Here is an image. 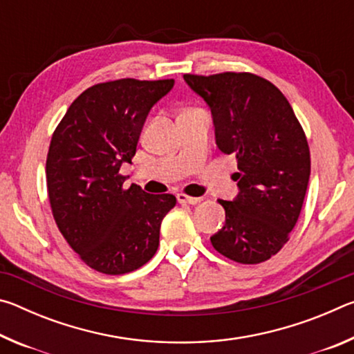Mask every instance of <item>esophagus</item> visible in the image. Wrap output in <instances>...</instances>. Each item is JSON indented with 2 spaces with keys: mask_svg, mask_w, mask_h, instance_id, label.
Listing matches in <instances>:
<instances>
[{
  "mask_svg": "<svg viewBox=\"0 0 354 354\" xmlns=\"http://www.w3.org/2000/svg\"><path fill=\"white\" fill-rule=\"evenodd\" d=\"M176 198L179 203H181V205H198V203L201 201V198H196V196H189L185 194H178Z\"/></svg>",
  "mask_w": 354,
  "mask_h": 354,
  "instance_id": "34e87169",
  "label": "esophagus"
}]
</instances>
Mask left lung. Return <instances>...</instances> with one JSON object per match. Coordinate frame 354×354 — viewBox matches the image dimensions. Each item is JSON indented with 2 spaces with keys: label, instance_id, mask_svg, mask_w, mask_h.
<instances>
[{
  "label": "left lung",
  "instance_id": "left-lung-1",
  "mask_svg": "<svg viewBox=\"0 0 354 354\" xmlns=\"http://www.w3.org/2000/svg\"><path fill=\"white\" fill-rule=\"evenodd\" d=\"M184 81L211 109L220 151L237 159L239 194L218 201L226 220L212 247L241 263L270 259L289 241L306 195L310 154L301 124L279 88L257 75H184Z\"/></svg>",
  "mask_w": 354,
  "mask_h": 354
}]
</instances>
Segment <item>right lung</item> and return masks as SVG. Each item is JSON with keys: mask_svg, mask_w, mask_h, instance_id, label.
I'll return each mask as SVG.
<instances>
[{"mask_svg": "<svg viewBox=\"0 0 354 354\" xmlns=\"http://www.w3.org/2000/svg\"><path fill=\"white\" fill-rule=\"evenodd\" d=\"M173 80L133 77L95 84L77 97L51 137L46 187L65 241L100 273L134 272L159 247L170 194L123 187L120 167L134 158L148 112L171 91Z\"/></svg>", "mask_w": 354, "mask_h": 354, "instance_id": "obj_1", "label": "right lung"}]
</instances>
